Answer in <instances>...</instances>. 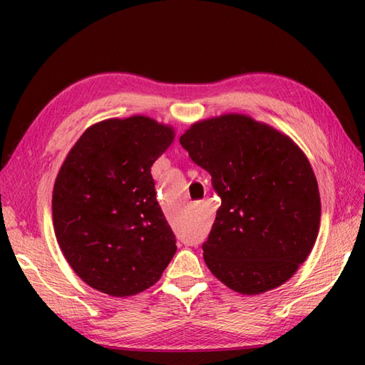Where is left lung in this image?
Instances as JSON below:
<instances>
[{
    "mask_svg": "<svg viewBox=\"0 0 365 365\" xmlns=\"http://www.w3.org/2000/svg\"><path fill=\"white\" fill-rule=\"evenodd\" d=\"M175 138L151 117L86 128L53 188V225L72 270L115 298L145 292L174 257L175 235L156 200L151 165Z\"/></svg>",
    "mask_w": 365,
    "mask_h": 365,
    "instance_id": "1",
    "label": "left lung"
}]
</instances>
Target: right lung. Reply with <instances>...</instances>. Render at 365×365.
Returning <instances> with one entry per match:
<instances>
[{
	"mask_svg": "<svg viewBox=\"0 0 365 365\" xmlns=\"http://www.w3.org/2000/svg\"><path fill=\"white\" fill-rule=\"evenodd\" d=\"M211 174L222 205L205 262L233 292L259 294L292 279L316 243L320 195L306 154L245 114L200 120L180 137Z\"/></svg>",
	"mask_w": 365,
	"mask_h": 365,
	"instance_id": "1",
	"label": "right lung"
}]
</instances>
